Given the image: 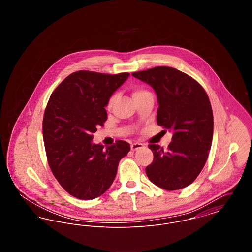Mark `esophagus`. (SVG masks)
I'll return each instance as SVG.
<instances>
[{
  "label": "esophagus",
  "instance_id": "esophagus-1",
  "mask_svg": "<svg viewBox=\"0 0 252 252\" xmlns=\"http://www.w3.org/2000/svg\"><path fill=\"white\" fill-rule=\"evenodd\" d=\"M142 147H144V144L140 143V142H135V143L131 144V150H137V149L142 148Z\"/></svg>",
  "mask_w": 252,
  "mask_h": 252
}]
</instances>
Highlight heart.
Masks as SVG:
<instances>
[{
    "label": "heart",
    "instance_id": "heart-1",
    "mask_svg": "<svg viewBox=\"0 0 252 252\" xmlns=\"http://www.w3.org/2000/svg\"><path fill=\"white\" fill-rule=\"evenodd\" d=\"M146 93H148L146 90H144L143 88H139V87H138V88L133 89V91H132V97H133V99H135V98H138V97L143 95V94H146ZM115 100H116V95H115V94L110 96V98L108 99L107 108H111V107H112V105L114 104Z\"/></svg>",
    "mask_w": 252,
    "mask_h": 252
}]
</instances>
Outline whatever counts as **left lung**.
Wrapping results in <instances>:
<instances>
[{
    "instance_id": "1",
    "label": "left lung",
    "mask_w": 252,
    "mask_h": 252,
    "mask_svg": "<svg viewBox=\"0 0 252 252\" xmlns=\"http://www.w3.org/2000/svg\"><path fill=\"white\" fill-rule=\"evenodd\" d=\"M131 74L155 90L157 123L174 132L167 150L148 145L154 158L145 168L146 175L164 190L182 189L197 178L209 156L214 133L209 97L195 79L175 68L158 66Z\"/></svg>"
}]
</instances>
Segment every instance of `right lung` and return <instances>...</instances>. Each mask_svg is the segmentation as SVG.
<instances>
[{
    "mask_svg": "<svg viewBox=\"0 0 252 252\" xmlns=\"http://www.w3.org/2000/svg\"><path fill=\"white\" fill-rule=\"evenodd\" d=\"M128 72L108 74L81 70L67 76L50 96L42 122L49 166L61 187L83 200L108 190L128 143L118 140L104 148L92 143L108 119L105 107Z\"/></svg>",
    "mask_w": 252,
    "mask_h": 252,
    "instance_id": "1",
    "label": "right lung"
}]
</instances>
